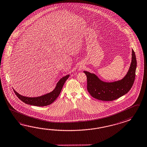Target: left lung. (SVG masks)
<instances>
[{"instance_id":"left-lung-1","label":"left lung","mask_w":147,"mask_h":147,"mask_svg":"<svg viewBox=\"0 0 147 147\" xmlns=\"http://www.w3.org/2000/svg\"><path fill=\"white\" fill-rule=\"evenodd\" d=\"M137 60L132 49V60L127 74L120 80L113 82L102 81L96 75L84 71L87 77V90L92 97L99 100L111 101L120 98L130 91L134 84Z\"/></svg>"}]
</instances>
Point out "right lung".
I'll list each match as a JSON object with an SVG mask.
<instances>
[{"label":"right lung","mask_w":147,"mask_h":147,"mask_svg":"<svg viewBox=\"0 0 147 147\" xmlns=\"http://www.w3.org/2000/svg\"><path fill=\"white\" fill-rule=\"evenodd\" d=\"M69 75H67L61 78L59 81L57 83L55 88H54V90L53 91L38 97L30 98L24 96L18 93L14 89H13V91L15 92V94L19 98L21 101H22L26 104L37 107L47 106L52 103L59 96L63 85L64 84L66 81L67 80V79L69 78Z\"/></svg>","instance_id":"right-lung-1"}]
</instances>
